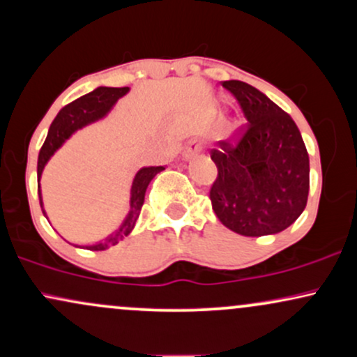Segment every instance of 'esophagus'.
Here are the masks:
<instances>
[{
	"mask_svg": "<svg viewBox=\"0 0 357 357\" xmlns=\"http://www.w3.org/2000/svg\"><path fill=\"white\" fill-rule=\"evenodd\" d=\"M202 149H203L202 142H199L198 139H192V141H190V144H188L186 149H184V159L195 158L196 154L202 153Z\"/></svg>",
	"mask_w": 357,
	"mask_h": 357,
	"instance_id": "1",
	"label": "esophagus"
}]
</instances>
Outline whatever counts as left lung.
I'll return each mask as SVG.
<instances>
[{
    "label": "left lung",
    "instance_id": "obj_1",
    "mask_svg": "<svg viewBox=\"0 0 357 357\" xmlns=\"http://www.w3.org/2000/svg\"><path fill=\"white\" fill-rule=\"evenodd\" d=\"M247 124L211 149L218 176L210 199L218 220L243 236L284 231L304 211L309 154L289 114L252 85L223 82Z\"/></svg>",
    "mask_w": 357,
    "mask_h": 357
}]
</instances>
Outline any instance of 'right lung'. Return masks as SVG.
<instances>
[{"instance_id":"add662e5","label":"right lung","mask_w":357,"mask_h":357,"mask_svg":"<svg viewBox=\"0 0 357 357\" xmlns=\"http://www.w3.org/2000/svg\"><path fill=\"white\" fill-rule=\"evenodd\" d=\"M129 92V87H99L92 90L90 93L79 97L77 100L70 102L68 105H65L63 109L56 114V117L53 119L50 129H48V136L45 139L42 149H40L38 155V178L43 173V167L48 162V159L52 158L59 147L67 141L68 137L75 132L80 127L90 124V122L99 121L112 109V105L121 99L122 96ZM162 169H166L165 166H151V167H142L137 171V174L134 176L132 188H130V211L127 213L124 223L121 225V228H117L112 235L107 236L104 241L96 245H87V250H93V252H100L109 247H114L119 241L124 240L132 228L136 227V221L141 215L142 204H144V195L147 186H149L151 179L155 174L161 173ZM40 196V206L43 210V202H42V191L38 190ZM45 215V210H43Z\"/></svg>"}]
</instances>
